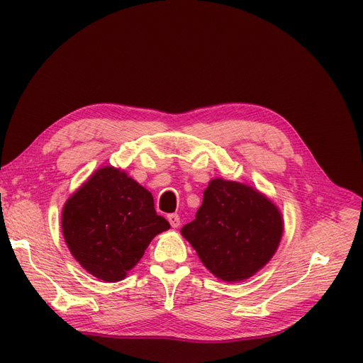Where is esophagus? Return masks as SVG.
Returning <instances> with one entry per match:
<instances>
[{
  "label": "esophagus",
  "mask_w": 363,
  "mask_h": 363,
  "mask_svg": "<svg viewBox=\"0 0 363 363\" xmlns=\"http://www.w3.org/2000/svg\"><path fill=\"white\" fill-rule=\"evenodd\" d=\"M167 220L170 223L172 228H178L181 225V219L177 213H172V215H167Z\"/></svg>",
  "instance_id": "obj_1"
}]
</instances>
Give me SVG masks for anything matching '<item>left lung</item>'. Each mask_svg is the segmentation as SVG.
Wrapping results in <instances>:
<instances>
[{"label":"left lung","mask_w":363,"mask_h":363,"mask_svg":"<svg viewBox=\"0 0 363 363\" xmlns=\"http://www.w3.org/2000/svg\"><path fill=\"white\" fill-rule=\"evenodd\" d=\"M284 233L278 206L252 185L215 178L196 219L181 228L200 260L218 279L253 277L275 255Z\"/></svg>","instance_id":"8db88e82"}]
</instances>
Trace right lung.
<instances>
[{
  "label": "right lung",
  "instance_id": "obj_1",
  "mask_svg": "<svg viewBox=\"0 0 363 363\" xmlns=\"http://www.w3.org/2000/svg\"><path fill=\"white\" fill-rule=\"evenodd\" d=\"M169 222L156 213L151 193L125 170L103 166L67 199L65 241L74 260L104 282L122 281Z\"/></svg>",
  "mask_w": 363,
  "mask_h": 363
}]
</instances>
